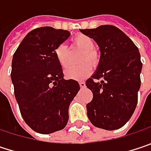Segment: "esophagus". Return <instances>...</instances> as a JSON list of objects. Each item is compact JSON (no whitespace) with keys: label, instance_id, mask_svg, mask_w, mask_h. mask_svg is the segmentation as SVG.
Wrapping results in <instances>:
<instances>
[{"label":"esophagus","instance_id":"1","mask_svg":"<svg viewBox=\"0 0 151 151\" xmlns=\"http://www.w3.org/2000/svg\"><path fill=\"white\" fill-rule=\"evenodd\" d=\"M79 85H80V87H81V88H85V87H86V83H85V81H80V82H79Z\"/></svg>","mask_w":151,"mask_h":151}]
</instances>
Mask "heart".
<instances>
[{
  "label": "heart",
  "mask_w": 151,
  "mask_h": 151,
  "mask_svg": "<svg viewBox=\"0 0 151 151\" xmlns=\"http://www.w3.org/2000/svg\"><path fill=\"white\" fill-rule=\"evenodd\" d=\"M73 45L83 50V54L81 55V62H84L78 66H70L64 70L65 76L68 79L81 81L91 75L93 70V65H97L100 62V54L94 49V42L93 38L79 33L76 35L73 38ZM68 55H69V48L65 44H60L55 49V56L59 64L65 68L68 64ZM88 60L91 62H88Z\"/></svg>",
  "instance_id": "heart-1"
}]
</instances>
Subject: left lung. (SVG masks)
<instances>
[{
    "mask_svg": "<svg viewBox=\"0 0 151 151\" xmlns=\"http://www.w3.org/2000/svg\"><path fill=\"white\" fill-rule=\"evenodd\" d=\"M81 32L97 43L101 59L97 71L86 81L93 92L88 117L98 128L112 131L126 124L134 113L143 63L137 47L114 26L104 25Z\"/></svg>",
    "mask_w": 151,
    "mask_h": 151,
    "instance_id": "obj_1",
    "label": "left lung"
}]
</instances>
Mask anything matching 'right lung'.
Listing matches in <instances>:
<instances>
[{"label": "right lung", "mask_w": 151, "mask_h": 151, "mask_svg": "<svg viewBox=\"0 0 151 151\" xmlns=\"http://www.w3.org/2000/svg\"><path fill=\"white\" fill-rule=\"evenodd\" d=\"M70 36L67 30L36 28L13 57L11 78L19 111L28 126L38 133H52L66 126L70 104L80 90L77 81L63 79L55 56L56 47Z\"/></svg>", "instance_id": "obj_1"}]
</instances>
